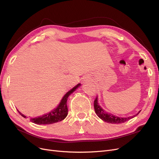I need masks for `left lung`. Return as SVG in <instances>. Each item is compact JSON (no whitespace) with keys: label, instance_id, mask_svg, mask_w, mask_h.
<instances>
[{"label":"left lung","instance_id":"left-lung-1","mask_svg":"<svg viewBox=\"0 0 159 159\" xmlns=\"http://www.w3.org/2000/svg\"><path fill=\"white\" fill-rule=\"evenodd\" d=\"M94 109H95L96 114L98 115V116L100 119H102L103 121L109 123H114V124L123 123L128 121V120H129L130 119L136 116V115H134L133 117H119L117 116H115V115H113V114L107 113L105 111H104L99 106V103H98V97H96L94 100ZM139 113H140V111Z\"/></svg>","mask_w":159,"mask_h":159}]
</instances>
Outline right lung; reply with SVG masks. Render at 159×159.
<instances>
[{
	"label": "right lung",
	"mask_w": 159,
	"mask_h": 159,
	"mask_svg": "<svg viewBox=\"0 0 159 159\" xmlns=\"http://www.w3.org/2000/svg\"><path fill=\"white\" fill-rule=\"evenodd\" d=\"M80 85V84H78L76 86H75L74 88L70 90L64 96V98H62L58 107L56 109L52 111L50 113H48L44 115H42V116L36 117L34 118H30V121L32 123H34L38 125H48L55 123L64 120L66 117L67 115H68V106H67V100H68L69 95H70V94L73 93ZM18 113H20L23 117H26V116L22 115L20 112L18 111Z\"/></svg>",
	"instance_id": "add662e5"
}]
</instances>
